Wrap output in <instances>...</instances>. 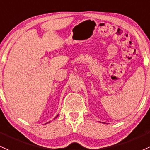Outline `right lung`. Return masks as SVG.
I'll use <instances>...</instances> for the list:
<instances>
[{"mask_svg": "<svg viewBox=\"0 0 150 150\" xmlns=\"http://www.w3.org/2000/svg\"><path fill=\"white\" fill-rule=\"evenodd\" d=\"M59 116V115H57V116H56V118H57V116ZM50 121H49V122H48V123H50ZM46 124H47V123H46Z\"/></svg>", "mask_w": 150, "mask_h": 150, "instance_id": "1", "label": "right lung"}]
</instances>
